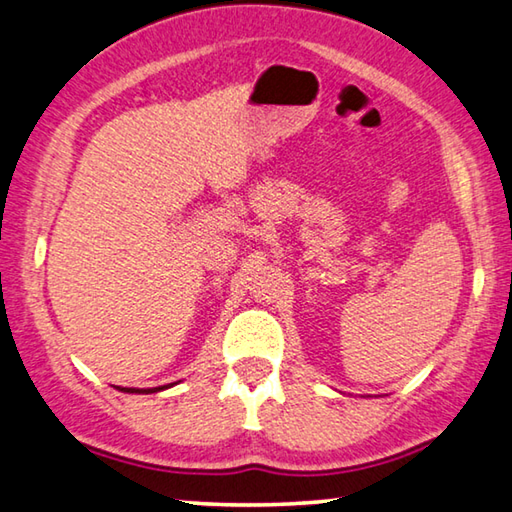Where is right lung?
Instances as JSON below:
<instances>
[{"label": "right lung", "mask_w": 512, "mask_h": 512, "mask_svg": "<svg viewBox=\"0 0 512 512\" xmlns=\"http://www.w3.org/2000/svg\"><path fill=\"white\" fill-rule=\"evenodd\" d=\"M169 385H173V383H169ZM167 385H160V388H147V390H138V388H118V390H122V392H138V394H151V392H160V390H165Z\"/></svg>", "instance_id": "add662e5"}]
</instances>
